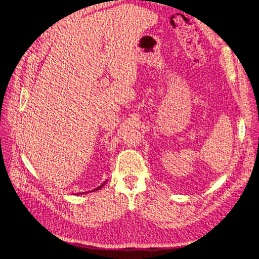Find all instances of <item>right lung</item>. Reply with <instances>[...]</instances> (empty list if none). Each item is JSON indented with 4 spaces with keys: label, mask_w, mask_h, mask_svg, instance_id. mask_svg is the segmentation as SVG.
Here are the masks:
<instances>
[{
    "label": "right lung",
    "mask_w": 259,
    "mask_h": 259,
    "mask_svg": "<svg viewBox=\"0 0 259 259\" xmlns=\"http://www.w3.org/2000/svg\"><path fill=\"white\" fill-rule=\"evenodd\" d=\"M106 183H107V180H106V182H105L104 184H101V185H100L99 187H97V188H96V189H94V190H92V191H88V192H82V193H76V194H84V193L86 194V193H90V192H94V191H97V190L101 189V188H103V187H104V185H105Z\"/></svg>",
    "instance_id": "obj_1"
}]
</instances>
